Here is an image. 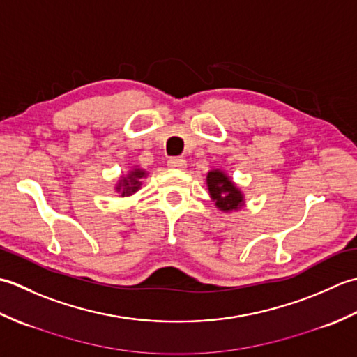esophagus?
I'll return each instance as SVG.
<instances>
[{"mask_svg": "<svg viewBox=\"0 0 357 357\" xmlns=\"http://www.w3.org/2000/svg\"><path fill=\"white\" fill-rule=\"evenodd\" d=\"M167 165L170 167V169H179L183 170L187 167V161L183 158H170L169 161H167Z\"/></svg>", "mask_w": 357, "mask_h": 357, "instance_id": "obj_1", "label": "esophagus"}]
</instances>
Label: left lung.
Returning <instances> with one entry per match:
<instances>
[{
    "label": "left lung",
    "mask_w": 357,
    "mask_h": 357,
    "mask_svg": "<svg viewBox=\"0 0 357 357\" xmlns=\"http://www.w3.org/2000/svg\"><path fill=\"white\" fill-rule=\"evenodd\" d=\"M207 184L216 206L227 211L236 210L242 204V195L222 172L213 170L207 174Z\"/></svg>",
    "instance_id": "obj_1"
}]
</instances>
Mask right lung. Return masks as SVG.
Listing matches in <instances>:
<instances>
[{
    "mask_svg": "<svg viewBox=\"0 0 357 357\" xmlns=\"http://www.w3.org/2000/svg\"><path fill=\"white\" fill-rule=\"evenodd\" d=\"M144 174H146V173H144L142 170L135 169L130 174H128V178L121 181V184H119L118 188H123V196H128V195H132V193L138 190L139 185H141L139 179L144 176Z\"/></svg>",
    "mask_w": 357,
    "mask_h": 357,
    "instance_id": "1",
    "label": "right lung"
}]
</instances>
